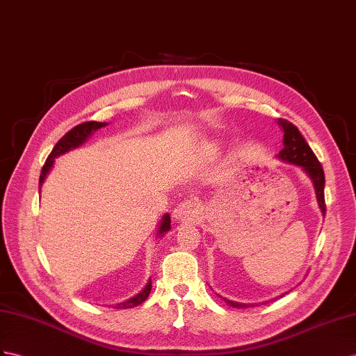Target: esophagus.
Listing matches in <instances>:
<instances>
[{
  "mask_svg": "<svg viewBox=\"0 0 356 356\" xmlns=\"http://www.w3.org/2000/svg\"><path fill=\"white\" fill-rule=\"evenodd\" d=\"M200 215H202V206L195 200H184L172 211V216L179 221H194Z\"/></svg>",
  "mask_w": 356,
  "mask_h": 356,
  "instance_id": "34e87169",
  "label": "esophagus"
}]
</instances>
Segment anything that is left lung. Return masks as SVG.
Instances as JSON below:
<instances>
[{"mask_svg":"<svg viewBox=\"0 0 356 356\" xmlns=\"http://www.w3.org/2000/svg\"><path fill=\"white\" fill-rule=\"evenodd\" d=\"M278 123L282 127V132H284V140H282V143H284V147L280 150L278 158L289 162V163H295V165L302 167L307 175L312 177L313 184H314V189H316V197H317L318 206H321V211L325 215V212H326L325 172L322 168V163L318 162L314 152L312 150V147H309L308 143L302 136V134L299 132V129L293 123H290L289 120H284V118H280ZM225 302L234 308L248 307L247 304L233 302V300H229V299H225Z\"/></svg>","mask_w":356,"mask_h":356,"instance_id":"8db88e82","label":"left lung"}]
</instances>
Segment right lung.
I'll return each mask as SVG.
<instances>
[{"mask_svg": "<svg viewBox=\"0 0 356 356\" xmlns=\"http://www.w3.org/2000/svg\"><path fill=\"white\" fill-rule=\"evenodd\" d=\"M102 126H105V123H99V122H84V123H81V124H76L75 127H72V129H70L69 132H66L65 135H63L61 138L58 140V143H57L56 145H54V149H52V152L49 153V156L47 158V161H44V163H43L42 172H40V179H39V184H40V185L43 184L44 177H47L48 171H49L51 167H52L54 158H57L58 154L65 153V152H67V150H70V149L78 147V145H81V144H83V143L88 138V136L91 135V132L99 129V127H102ZM170 222H171L170 215H165V216L162 218V222H161L159 232H158L159 236H162L163 233L170 230ZM150 290H152V281H149L147 286H145L135 298H132V299H129V300H126V302L117 304L115 308L123 309V308H132V307H136V305L143 304L144 300L147 299V296H149V293H150Z\"/></svg>", "mask_w": 356, "mask_h": 356, "instance_id": "add662e5", "label": "right lung"}]
</instances>
